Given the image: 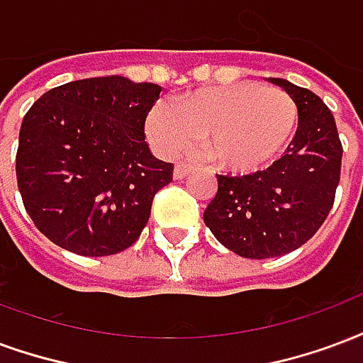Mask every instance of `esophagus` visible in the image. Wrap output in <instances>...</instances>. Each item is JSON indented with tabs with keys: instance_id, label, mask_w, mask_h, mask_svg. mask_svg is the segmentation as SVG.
Listing matches in <instances>:
<instances>
[{
	"instance_id": "esophagus-1",
	"label": "esophagus",
	"mask_w": 363,
	"mask_h": 363,
	"mask_svg": "<svg viewBox=\"0 0 363 363\" xmlns=\"http://www.w3.org/2000/svg\"><path fill=\"white\" fill-rule=\"evenodd\" d=\"M192 171V165H186V163H179V165H174L173 177L177 181H182L184 177H189V173Z\"/></svg>"
}]
</instances>
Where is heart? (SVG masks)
<instances>
[{"label":"heart","instance_id":"heart-1","mask_svg":"<svg viewBox=\"0 0 363 363\" xmlns=\"http://www.w3.org/2000/svg\"><path fill=\"white\" fill-rule=\"evenodd\" d=\"M147 134L169 155L208 138V155L223 171L250 174L269 167L291 146L298 107L283 90L259 82L211 86L182 94L173 106H155Z\"/></svg>","mask_w":363,"mask_h":363}]
</instances>
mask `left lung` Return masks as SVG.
I'll return each mask as SVG.
<instances>
[{"mask_svg": "<svg viewBox=\"0 0 363 363\" xmlns=\"http://www.w3.org/2000/svg\"><path fill=\"white\" fill-rule=\"evenodd\" d=\"M298 107L296 136L281 160L244 177L217 174V194L203 223L238 256L267 259L300 248L318 233L340 181L335 117L319 96L284 79H271Z\"/></svg>", "mask_w": 363, "mask_h": 363, "instance_id": "obj_1", "label": "left lung"}]
</instances>
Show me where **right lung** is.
<instances>
[{"label":"right lung","mask_w":363,"mask_h":363,"mask_svg":"<svg viewBox=\"0 0 363 363\" xmlns=\"http://www.w3.org/2000/svg\"><path fill=\"white\" fill-rule=\"evenodd\" d=\"M161 88L113 74L67 82L24 115L17 184L26 213L61 248L98 257L133 246L173 163L152 155L144 125Z\"/></svg>","instance_id":"1"}]
</instances>
